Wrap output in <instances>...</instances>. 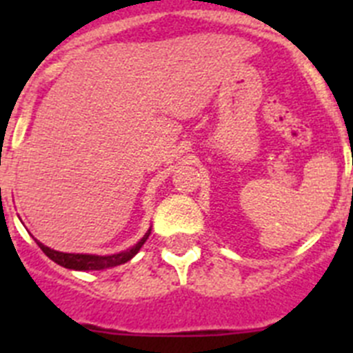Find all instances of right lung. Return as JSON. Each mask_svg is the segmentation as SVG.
Masks as SVG:
<instances>
[{"instance_id": "add662e5", "label": "right lung", "mask_w": 353, "mask_h": 353, "mask_svg": "<svg viewBox=\"0 0 353 353\" xmlns=\"http://www.w3.org/2000/svg\"><path fill=\"white\" fill-rule=\"evenodd\" d=\"M150 232L139 240L138 244L134 245V248L127 249L123 252H118V254H111V256H95V254H70V252H60L54 251V249L46 248L43 244L37 242L39 248L42 249L49 258H51L54 263L61 265L65 269H74V270H102V269H109V267H117V265L125 263L129 261L130 258L136 254V252L141 249V245L145 244L146 239H148Z\"/></svg>"}]
</instances>
